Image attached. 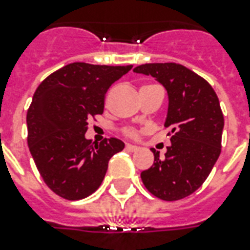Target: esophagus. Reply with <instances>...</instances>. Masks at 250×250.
Segmentation results:
<instances>
[{
    "label": "esophagus",
    "instance_id": "34e87169",
    "mask_svg": "<svg viewBox=\"0 0 250 250\" xmlns=\"http://www.w3.org/2000/svg\"><path fill=\"white\" fill-rule=\"evenodd\" d=\"M125 150H127V152L133 153V152H137L139 148H137V146H133V145H125Z\"/></svg>",
    "mask_w": 250,
    "mask_h": 250
}]
</instances>
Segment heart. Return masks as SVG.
<instances>
[{
  "label": "heart",
  "instance_id": "1",
  "mask_svg": "<svg viewBox=\"0 0 250 250\" xmlns=\"http://www.w3.org/2000/svg\"><path fill=\"white\" fill-rule=\"evenodd\" d=\"M123 135L129 137V139H139L141 136V131L131 128V127H127V128H123Z\"/></svg>",
  "mask_w": 250,
  "mask_h": 250
}]
</instances>
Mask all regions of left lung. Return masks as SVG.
<instances>
[{
    "label": "left lung",
    "instance_id": "left-lung-1",
    "mask_svg": "<svg viewBox=\"0 0 250 250\" xmlns=\"http://www.w3.org/2000/svg\"><path fill=\"white\" fill-rule=\"evenodd\" d=\"M167 89L171 146L165 157L156 149L154 164L141 172L145 188L165 201L189 196L204 184L222 150L225 118L219 100L204 78L179 63H145L133 68Z\"/></svg>",
    "mask_w": 250,
    "mask_h": 250
}]
</instances>
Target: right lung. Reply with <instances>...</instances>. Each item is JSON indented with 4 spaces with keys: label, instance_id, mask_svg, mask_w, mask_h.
Instances as JSON below:
<instances>
[{
    "label": "right lung",
    "instance_id": "obj_1",
    "mask_svg": "<svg viewBox=\"0 0 250 250\" xmlns=\"http://www.w3.org/2000/svg\"><path fill=\"white\" fill-rule=\"evenodd\" d=\"M132 68L74 62L45 78L27 111V141L45 184L60 197H88L105 178L110 158L123 150L115 137L86 140L88 119L104 113L110 85Z\"/></svg>",
    "mask_w": 250,
    "mask_h": 250
}]
</instances>
